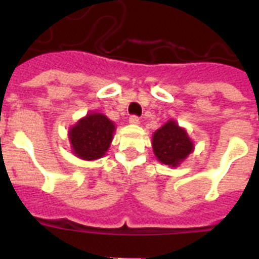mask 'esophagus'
I'll list each match as a JSON object with an SVG mask.
<instances>
[{
  "instance_id": "1",
  "label": "esophagus",
  "mask_w": 259,
  "mask_h": 259,
  "mask_svg": "<svg viewBox=\"0 0 259 259\" xmlns=\"http://www.w3.org/2000/svg\"><path fill=\"white\" fill-rule=\"evenodd\" d=\"M129 122H130V124H133V125H138L139 124V117H138V116L132 115L129 117Z\"/></svg>"
}]
</instances>
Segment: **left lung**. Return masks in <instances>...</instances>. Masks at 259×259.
<instances>
[{
  "label": "left lung",
  "instance_id": "left-lung-1",
  "mask_svg": "<svg viewBox=\"0 0 259 259\" xmlns=\"http://www.w3.org/2000/svg\"><path fill=\"white\" fill-rule=\"evenodd\" d=\"M152 147L158 161L170 166H178L193 150L186 130L179 127L176 121H167L164 126L156 130Z\"/></svg>",
  "mask_w": 259,
  "mask_h": 259
}]
</instances>
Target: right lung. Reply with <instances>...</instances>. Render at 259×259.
Segmentation results:
<instances>
[{
  "instance_id": "add662e5",
  "label": "right lung",
  "mask_w": 259,
  "mask_h": 259,
  "mask_svg": "<svg viewBox=\"0 0 259 259\" xmlns=\"http://www.w3.org/2000/svg\"><path fill=\"white\" fill-rule=\"evenodd\" d=\"M115 125L102 113L88 115L69 132L73 152L83 160H97L108 150Z\"/></svg>"
}]
</instances>
